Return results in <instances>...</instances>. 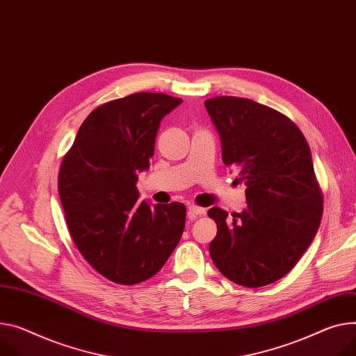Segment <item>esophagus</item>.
Listing matches in <instances>:
<instances>
[{"instance_id":"esophagus-1","label":"esophagus","mask_w":356,"mask_h":356,"mask_svg":"<svg viewBox=\"0 0 356 356\" xmlns=\"http://www.w3.org/2000/svg\"><path fill=\"white\" fill-rule=\"evenodd\" d=\"M205 212H207V209L202 208V207H198V205H189L188 207V218H189V220H195L198 215H204Z\"/></svg>"}]
</instances>
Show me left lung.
I'll return each mask as SVG.
<instances>
[{
  "label": "left lung",
  "instance_id": "1",
  "mask_svg": "<svg viewBox=\"0 0 356 356\" xmlns=\"http://www.w3.org/2000/svg\"><path fill=\"white\" fill-rule=\"evenodd\" d=\"M218 131L225 165L247 185V208L232 213L213 207L209 254L224 277L259 288L285 277L315 238L323 198L304 134L277 109L248 98L205 101Z\"/></svg>",
  "mask_w": 356,
  "mask_h": 356
}]
</instances>
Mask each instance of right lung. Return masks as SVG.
Segmentation results:
<instances>
[{"label": "right lung", "instance_id": "1", "mask_svg": "<svg viewBox=\"0 0 356 356\" xmlns=\"http://www.w3.org/2000/svg\"><path fill=\"white\" fill-rule=\"evenodd\" d=\"M182 102L136 92L95 108L65 154L58 193L75 247L106 280H149L178 245L186 208L140 201L138 172L149 168L161 120Z\"/></svg>", "mask_w": 356, "mask_h": 356}]
</instances>
